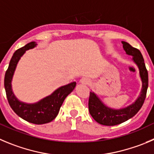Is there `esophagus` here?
Instances as JSON below:
<instances>
[{
  "label": "esophagus",
  "mask_w": 154,
  "mask_h": 154,
  "mask_svg": "<svg viewBox=\"0 0 154 154\" xmlns=\"http://www.w3.org/2000/svg\"><path fill=\"white\" fill-rule=\"evenodd\" d=\"M90 80H89L88 78H87V77H83V78H81L80 80V83L82 84H85V85H87V84H90Z\"/></svg>",
  "instance_id": "1"
}]
</instances>
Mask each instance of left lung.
<instances>
[{
	"label": "left lung",
	"mask_w": 154,
	"mask_h": 154,
	"mask_svg": "<svg viewBox=\"0 0 154 154\" xmlns=\"http://www.w3.org/2000/svg\"><path fill=\"white\" fill-rule=\"evenodd\" d=\"M123 48L126 54L132 56V61L135 63L139 69L142 87L140 95L137 100L127 107L116 109L103 103L94 92H90L89 99V111L90 115L97 122L103 125L113 126L125 122L135 116L144 103L146 90L148 87V73L144 64V60L141 53L138 49L129 45L126 42H122Z\"/></svg>",
	"instance_id": "8db88e82"
}]
</instances>
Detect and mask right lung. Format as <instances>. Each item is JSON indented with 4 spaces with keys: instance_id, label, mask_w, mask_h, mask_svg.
<instances>
[{
    "instance_id": "right-lung-1",
    "label": "right lung",
    "mask_w": 154,
    "mask_h": 154,
    "mask_svg": "<svg viewBox=\"0 0 154 154\" xmlns=\"http://www.w3.org/2000/svg\"><path fill=\"white\" fill-rule=\"evenodd\" d=\"M36 45L35 42H31L14 52L4 77V88L8 103L17 116L28 122L42 125L50 122L55 119L63 102L75 88L76 82H72L57 88L51 95L42 99L37 103H26L20 101L12 90L11 83L13 77L17 64L26 51L35 48Z\"/></svg>"
}]
</instances>
